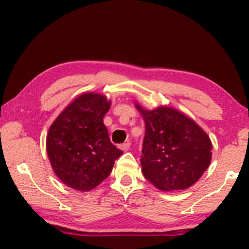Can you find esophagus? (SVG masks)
<instances>
[{
    "label": "esophagus",
    "instance_id": "esophagus-1",
    "mask_svg": "<svg viewBox=\"0 0 249 249\" xmlns=\"http://www.w3.org/2000/svg\"><path fill=\"white\" fill-rule=\"evenodd\" d=\"M129 147H130V142H125V144H123V145L121 146V149L123 150V151H127L129 149Z\"/></svg>",
    "mask_w": 249,
    "mask_h": 249
}]
</instances>
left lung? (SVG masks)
Masks as SVG:
<instances>
[{"mask_svg":"<svg viewBox=\"0 0 249 249\" xmlns=\"http://www.w3.org/2000/svg\"><path fill=\"white\" fill-rule=\"evenodd\" d=\"M135 107L145 122L141 158L145 178L162 191L184 190L199 180L212 159V142L190 117L170 107Z\"/></svg>","mask_w":249,"mask_h":249,"instance_id":"obj_1","label":"left lung"}]
</instances>
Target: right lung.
<instances>
[{"label": "right lung", "mask_w": 249, "mask_h": 249, "mask_svg": "<svg viewBox=\"0 0 249 249\" xmlns=\"http://www.w3.org/2000/svg\"><path fill=\"white\" fill-rule=\"evenodd\" d=\"M111 107L107 96L84 92L50 125L46 149L54 174L66 185L90 191L111 174L123 154L109 141L103 117Z\"/></svg>", "instance_id": "1"}]
</instances>
